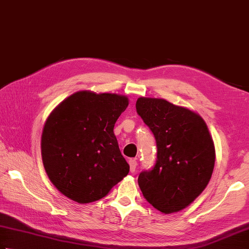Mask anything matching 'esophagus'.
Wrapping results in <instances>:
<instances>
[{"mask_svg":"<svg viewBox=\"0 0 249 249\" xmlns=\"http://www.w3.org/2000/svg\"><path fill=\"white\" fill-rule=\"evenodd\" d=\"M129 165H130V172L133 173L136 172V168H137V165H138V162L136 159H130L129 160Z\"/></svg>","mask_w":249,"mask_h":249,"instance_id":"obj_1","label":"esophagus"}]
</instances>
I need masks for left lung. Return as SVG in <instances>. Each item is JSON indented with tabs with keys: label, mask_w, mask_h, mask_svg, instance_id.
<instances>
[{
	"label": "left lung",
	"mask_w": 249,
	"mask_h": 249,
	"mask_svg": "<svg viewBox=\"0 0 249 249\" xmlns=\"http://www.w3.org/2000/svg\"><path fill=\"white\" fill-rule=\"evenodd\" d=\"M137 112L153 132L158 160L140 173L139 186L146 201L169 214L188 207L210 181L214 143L198 113L162 98H138Z\"/></svg>",
	"instance_id": "left-lung-1"
}]
</instances>
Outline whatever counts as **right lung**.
<instances>
[{"mask_svg": "<svg viewBox=\"0 0 249 249\" xmlns=\"http://www.w3.org/2000/svg\"><path fill=\"white\" fill-rule=\"evenodd\" d=\"M129 105L127 96L81 90L47 118L41 136L46 173L61 194L78 203L107 196L128 175L113 127Z\"/></svg>", "mask_w": 249, "mask_h": 249, "instance_id": "1", "label": "right lung"}]
</instances>
